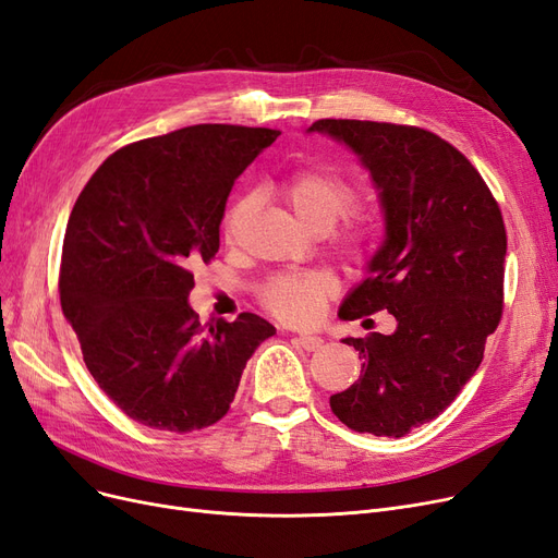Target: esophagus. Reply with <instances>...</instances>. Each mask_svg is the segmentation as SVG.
Listing matches in <instances>:
<instances>
[{"label":"esophagus","instance_id":"1","mask_svg":"<svg viewBox=\"0 0 558 558\" xmlns=\"http://www.w3.org/2000/svg\"><path fill=\"white\" fill-rule=\"evenodd\" d=\"M294 343L299 348H303L305 352H315V350L325 345V340H322V336H315V333H301V336L294 338Z\"/></svg>","mask_w":558,"mask_h":558}]
</instances>
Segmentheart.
<instances>
[{
    "instance_id": "b5f03b06",
    "label": "heart",
    "mask_w": 558,
    "mask_h": 558,
    "mask_svg": "<svg viewBox=\"0 0 558 558\" xmlns=\"http://www.w3.org/2000/svg\"><path fill=\"white\" fill-rule=\"evenodd\" d=\"M284 202L296 220L315 233H327L354 202V187L331 169H303L282 185ZM253 196H243L227 213L225 229L231 236L245 215L253 210ZM373 231L371 215L359 213L345 229V247L359 250ZM336 290V280L325 271L278 276L262 290V301L271 313L290 322H308L319 313V305Z\"/></svg>"
}]
</instances>
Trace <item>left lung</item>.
Instances as JSON below:
<instances>
[{"label":"left lung","instance_id":"left-lung-1","mask_svg":"<svg viewBox=\"0 0 558 558\" xmlns=\"http://www.w3.org/2000/svg\"><path fill=\"white\" fill-rule=\"evenodd\" d=\"M313 132L356 155L385 220L338 317L397 319L387 336L343 338L364 359L362 375L329 403L354 430L401 438L438 417L482 362L502 313L506 227L475 167L436 134L368 120H317Z\"/></svg>","mask_w":558,"mask_h":558}]
</instances>
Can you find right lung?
<instances>
[{"instance_id":"obj_1","label":"right lung","mask_w":558,"mask_h":558,"mask_svg":"<svg viewBox=\"0 0 558 558\" xmlns=\"http://www.w3.org/2000/svg\"><path fill=\"white\" fill-rule=\"evenodd\" d=\"M276 130L194 124L113 153L69 215L60 301L83 362L128 417L161 430L227 415L276 327L255 313L199 322L192 268L220 247L233 181Z\"/></svg>"}]
</instances>
